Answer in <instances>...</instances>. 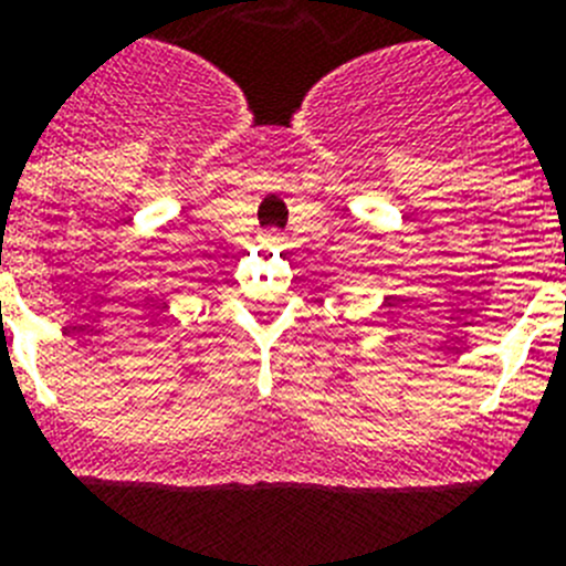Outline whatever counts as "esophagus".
Listing matches in <instances>:
<instances>
[{"mask_svg":"<svg viewBox=\"0 0 566 566\" xmlns=\"http://www.w3.org/2000/svg\"><path fill=\"white\" fill-rule=\"evenodd\" d=\"M262 242L268 244V248H273V250H279L282 248V242H284V235L279 233V230H264V235H262Z\"/></svg>","mask_w":566,"mask_h":566,"instance_id":"34e87169","label":"esophagus"}]
</instances>
